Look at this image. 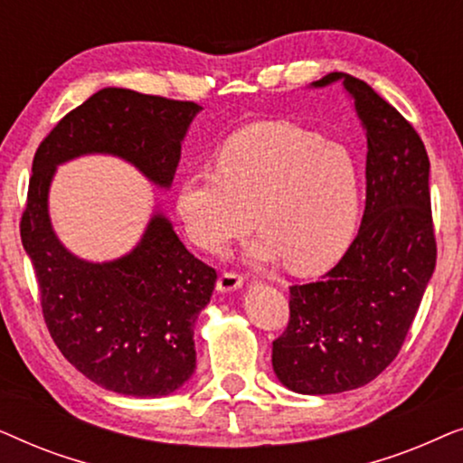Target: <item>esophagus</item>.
<instances>
[{
  "label": "esophagus",
  "mask_w": 463,
  "mask_h": 463,
  "mask_svg": "<svg viewBox=\"0 0 463 463\" xmlns=\"http://www.w3.org/2000/svg\"><path fill=\"white\" fill-rule=\"evenodd\" d=\"M244 284V278L240 274H233V271H223L217 280V290L219 293H233Z\"/></svg>",
  "instance_id": "34e87169"
}]
</instances>
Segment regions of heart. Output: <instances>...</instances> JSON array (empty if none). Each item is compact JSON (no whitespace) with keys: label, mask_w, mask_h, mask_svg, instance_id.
Masks as SVG:
<instances>
[{"label":"heart","mask_w":463,"mask_h":463,"mask_svg":"<svg viewBox=\"0 0 463 463\" xmlns=\"http://www.w3.org/2000/svg\"><path fill=\"white\" fill-rule=\"evenodd\" d=\"M363 179L356 156L288 122H255L233 132L213 170L181 179L175 211L187 238L204 250L252 225L261 232L246 259H284L295 274H316L352 242Z\"/></svg>","instance_id":"heart-1"}]
</instances>
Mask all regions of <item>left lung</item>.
<instances>
[{
	"instance_id": "left-lung-1",
	"label": "left lung",
	"mask_w": 463,
	"mask_h": 463,
	"mask_svg": "<svg viewBox=\"0 0 463 463\" xmlns=\"http://www.w3.org/2000/svg\"><path fill=\"white\" fill-rule=\"evenodd\" d=\"M366 132V206L358 236L320 282L290 287V320L271 347L284 388L339 394L396 358L436 265L430 160L407 119L366 81L335 71Z\"/></svg>"
}]
</instances>
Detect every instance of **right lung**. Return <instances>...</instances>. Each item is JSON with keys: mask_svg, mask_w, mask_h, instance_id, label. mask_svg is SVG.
Here are the masks:
<instances>
[{"mask_svg": "<svg viewBox=\"0 0 463 463\" xmlns=\"http://www.w3.org/2000/svg\"><path fill=\"white\" fill-rule=\"evenodd\" d=\"M200 111L195 103L103 88L54 126L31 168L21 240L48 331L81 375L124 396H168L194 375V326L211 301L217 271L185 249L157 204L126 255L111 261L78 257L52 227L50 185L61 164L113 156L151 185L170 189Z\"/></svg>", "mask_w": 463, "mask_h": 463, "instance_id": "right-lung-1", "label": "right lung"}]
</instances>
